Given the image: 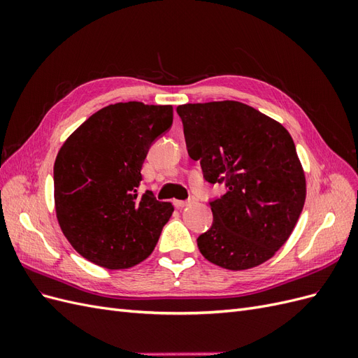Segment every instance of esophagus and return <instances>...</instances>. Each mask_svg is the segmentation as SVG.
Returning <instances> with one entry per match:
<instances>
[{"instance_id":"34e87169","label":"esophagus","mask_w":358,"mask_h":358,"mask_svg":"<svg viewBox=\"0 0 358 358\" xmlns=\"http://www.w3.org/2000/svg\"><path fill=\"white\" fill-rule=\"evenodd\" d=\"M173 203H175V206H176L178 209H180V208H185V206L191 204V200H175Z\"/></svg>"}]
</instances>
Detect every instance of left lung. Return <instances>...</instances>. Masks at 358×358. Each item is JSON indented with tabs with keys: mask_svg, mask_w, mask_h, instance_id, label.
<instances>
[{
	"mask_svg": "<svg viewBox=\"0 0 358 358\" xmlns=\"http://www.w3.org/2000/svg\"><path fill=\"white\" fill-rule=\"evenodd\" d=\"M192 159L204 179L225 183L210 201L213 224L199 236L210 263L246 270L272 258L294 230L306 199L296 145L275 119L239 101L178 106Z\"/></svg>",
	"mask_w": 358,
	"mask_h": 358,
	"instance_id": "8db88e82",
	"label": "left lung"
}]
</instances>
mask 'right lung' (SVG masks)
I'll return each instance as SVG.
<instances>
[{"instance_id":"1","label":"right lung","mask_w":358,"mask_h":358,"mask_svg":"<svg viewBox=\"0 0 358 358\" xmlns=\"http://www.w3.org/2000/svg\"><path fill=\"white\" fill-rule=\"evenodd\" d=\"M171 124V106L116 103L90 116L61 146L53 166L57 218L91 263L119 270L152 254L173 206L137 189L150 145Z\"/></svg>"}]
</instances>
